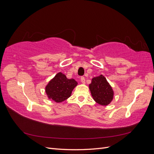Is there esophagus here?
Here are the masks:
<instances>
[{"label":"esophagus","instance_id":"1","mask_svg":"<svg viewBox=\"0 0 154 154\" xmlns=\"http://www.w3.org/2000/svg\"><path fill=\"white\" fill-rule=\"evenodd\" d=\"M81 82L82 83H85V79L84 76H82L81 77Z\"/></svg>","mask_w":154,"mask_h":154}]
</instances>
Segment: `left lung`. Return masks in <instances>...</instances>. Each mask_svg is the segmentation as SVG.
<instances>
[{
	"label": "left lung",
	"mask_w": 154,
	"mask_h": 154,
	"mask_svg": "<svg viewBox=\"0 0 154 154\" xmlns=\"http://www.w3.org/2000/svg\"><path fill=\"white\" fill-rule=\"evenodd\" d=\"M89 88L94 101L101 105H109L113 99L112 88L103 76L92 78Z\"/></svg>",
	"instance_id": "8db88e82"
}]
</instances>
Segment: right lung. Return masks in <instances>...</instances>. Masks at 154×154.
<instances>
[{
    "mask_svg": "<svg viewBox=\"0 0 154 154\" xmlns=\"http://www.w3.org/2000/svg\"><path fill=\"white\" fill-rule=\"evenodd\" d=\"M78 84L74 79H67L62 72L58 73L45 87L49 99L60 103L71 96L72 91Z\"/></svg>",
    "mask_w": 154,
    "mask_h": 154,
    "instance_id": "1",
    "label": "right lung"
}]
</instances>
